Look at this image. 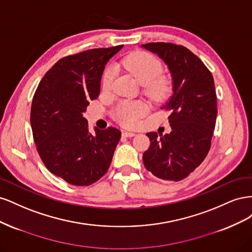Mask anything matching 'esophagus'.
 <instances>
[{"label": "esophagus", "mask_w": 252, "mask_h": 252, "mask_svg": "<svg viewBox=\"0 0 252 252\" xmlns=\"http://www.w3.org/2000/svg\"><path fill=\"white\" fill-rule=\"evenodd\" d=\"M122 135L125 136V138H131V136L135 135L134 132H130V131H123V133H122Z\"/></svg>", "instance_id": "esophagus-1"}]
</instances>
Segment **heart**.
<instances>
[{"instance_id": "b5f03b06", "label": "heart", "mask_w": 252, "mask_h": 252, "mask_svg": "<svg viewBox=\"0 0 252 252\" xmlns=\"http://www.w3.org/2000/svg\"><path fill=\"white\" fill-rule=\"evenodd\" d=\"M121 65L134 75L142 85L146 86L148 94L156 100L162 98L169 93L170 82L163 77V66L159 60L147 51H135L122 60ZM116 78V68H106L102 77V90H111ZM147 111V106L142 102L122 101L116 107V117L122 125L133 127Z\"/></svg>"}]
</instances>
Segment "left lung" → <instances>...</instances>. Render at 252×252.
I'll list each match as a JSON object with an SVG mask.
<instances>
[{
	"label": "left lung",
	"instance_id": "1",
	"mask_svg": "<svg viewBox=\"0 0 252 252\" xmlns=\"http://www.w3.org/2000/svg\"><path fill=\"white\" fill-rule=\"evenodd\" d=\"M142 46L161 58L173 80V94L164 108L172 131L148 132L149 148L143 162L148 171L166 181H181L204 161L211 146L218 114L212 74L188 48L172 43Z\"/></svg>",
	"mask_w": 252,
	"mask_h": 252
}]
</instances>
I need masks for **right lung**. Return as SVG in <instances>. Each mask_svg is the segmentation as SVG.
Wrapping results in <instances>:
<instances>
[{
    "instance_id": "1",
    "label": "right lung",
    "mask_w": 252,
    "mask_h": 252,
    "mask_svg": "<svg viewBox=\"0 0 252 252\" xmlns=\"http://www.w3.org/2000/svg\"><path fill=\"white\" fill-rule=\"evenodd\" d=\"M123 46L94 48L60 59L39 83L32 104L33 141L45 167L74 186H88L107 172L121 131H88L83 113L100 94L106 63Z\"/></svg>"
}]
</instances>
